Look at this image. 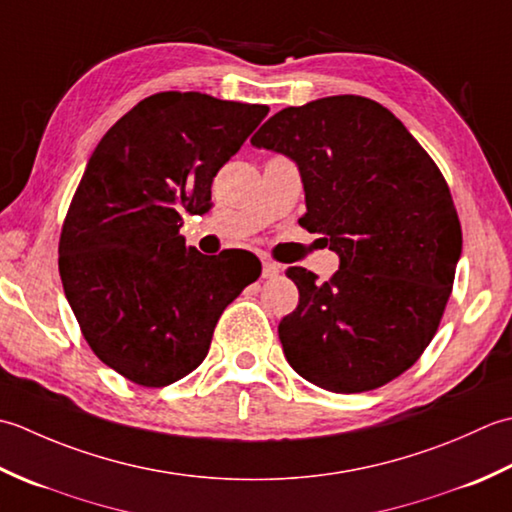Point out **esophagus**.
<instances>
[{
  "label": "esophagus",
  "mask_w": 512,
  "mask_h": 512,
  "mask_svg": "<svg viewBox=\"0 0 512 512\" xmlns=\"http://www.w3.org/2000/svg\"><path fill=\"white\" fill-rule=\"evenodd\" d=\"M280 271H283V267L274 263V260H263V278H276Z\"/></svg>",
  "instance_id": "1"
}]
</instances>
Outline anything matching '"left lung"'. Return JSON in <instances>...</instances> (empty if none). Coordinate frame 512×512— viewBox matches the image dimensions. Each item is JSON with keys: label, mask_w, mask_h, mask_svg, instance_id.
Instances as JSON below:
<instances>
[{"label": "left lung", "mask_w": 512, "mask_h": 512, "mask_svg": "<svg viewBox=\"0 0 512 512\" xmlns=\"http://www.w3.org/2000/svg\"><path fill=\"white\" fill-rule=\"evenodd\" d=\"M252 145L298 165L300 225L340 258L322 285L307 269H287L300 291L278 325L287 362L333 393L398 378L433 340L462 254L442 172L393 112L356 95L280 110Z\"/></svg>", "instance_id": "8db88e82"}]
</instances>
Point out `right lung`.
Here are the masks:
<instances>
[{
  "label": "right lung",
  "instance_id": "right-lung-1",
  "mask_svg": "<svg viewBox=\"0 0 512 512\" xmlns=\"http://www.w3.org/2000/svg\"><path fill=\"white\" fill-rule=\"evenodd\" d=\"M269 108L159 92L92 152L59 238V274L97 358L141 387H168L210 351L223 309L260 276L249 252L203 256L179 234L205 214L216 172Z\"/></svg>",
  "mask_w": 512,
  "mask_h": 512
}]
</instances>
